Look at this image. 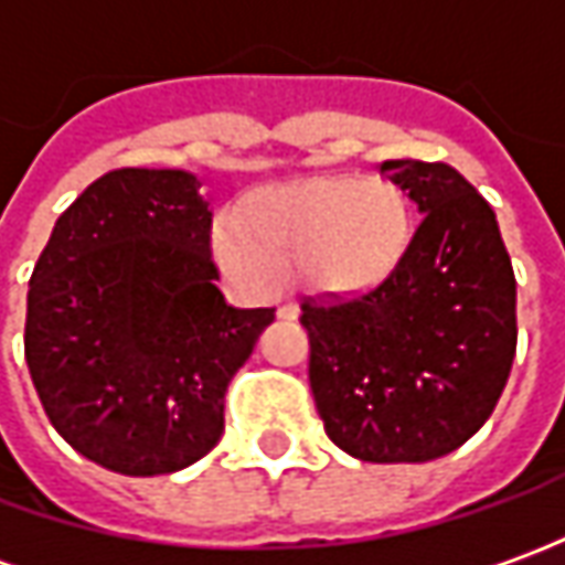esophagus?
I'll return each mask as SVG.
<instances>
[{
    "label": "esophagus",
    "mask_w": 565,
    "mask_h": 565,
    "mask_svg": "<svg viewBox=\"0 0 565 565\" xmlns=\"http://www.w3.org/2000/svg\"><path fill=\"white\" fill-rule=\"evenodd\" d=\"M298 313H301V310H298L295 301H286V305H279V308H276V317H279V320H295Z\"/></svg>",
    "instance_id": "1"
}]
</instances>
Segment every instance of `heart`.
Returning <instances> with one entry per match:
<instances>
[{
    "mask_svg": "<svg viewBox=\"0 0 565 565\" xmlns=\"http://www.w3.org/2000/svg\"><path fill=\"white\" fill-rule=\"evenodd\" d=\"M407 238L411 204L395 183L310 177L242 199L217 252L260 286L298 264L313 286L361 289L395 267Z\"/></svg>",
    "mask_w": 565,
    "mask_h": 565,
    "instance_id": "1",
    "label": "heart"
}]
</instances>
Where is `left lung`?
Listing matches in <instances>:
<instances>
[{
	"label": "left lung",
	"instance_id": "1",
	"mask_svg": "<svg viewBox=\"0 0 565 565\" xmlns=\"http://www.w3.org/2000/svg\"><path fill=\"white\" fill-rule=\"evenodd\" d=\"M423 221L376 286L301 301L327 435L366 463H426L482 429L516 354V276L491 204L441 161H382Z\"/></svg>",
	"mask_w": 565,
	"mask_h": 565
}]
</instances>
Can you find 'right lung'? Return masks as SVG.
Instances as JSON below:
<instances>
[{
  "instance_id": "right-lung-1",
  "label": "right lung",
  "mask_w": 565,
  "mask_h": 565,
  "mask_svg": "<svg viewBox=\"0 0 565 565\" xmlns=\"http://www.w3.org/2000/svg\"><path fill=\"white\" fill-rule=\"evenodd\" d=\"M185 170L120 168L64 211L30 276L24 358L55 433L120 476H168L223 435V395L274 308L214 286Z\"/></svg>"
}]
</instances>
